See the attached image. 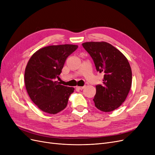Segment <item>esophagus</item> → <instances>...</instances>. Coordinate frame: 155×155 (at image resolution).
<instances>
[{"mask_svg": "<svg viewBox=\"0 0 155 155\" xmlns=\"http://www.w3.org/2000/svg\"><path fill=\"white\" fill-rule=\"evenodd\" d=\"M84 88H85V86H83V87H78V86H77L76 87V88L79 89V90H82V89H83Z\"/></svg>", "mask_w": 155, "mask_h": 155, "instance_id": "esophagus-1", "label": "esophagus"}]
</instances>
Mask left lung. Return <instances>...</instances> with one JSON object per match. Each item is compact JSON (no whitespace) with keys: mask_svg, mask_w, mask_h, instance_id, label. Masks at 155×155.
<instances>
[{"mask_svg":"<svg viewBox=\"0 0 155 155\" xmlns=\"http://www.w3.org/2000/svg\"><path fill=\"white\" fill-rule=\"evenodd\" d=\"M83 48L90 54L97 72L104 74L93 99L103 112L114 110L123 104L132 85V70L125 56L107 42H86Z\"/></svg>","mask_w":155,"mask_h":155,"instance_id":"1","label":"left lung"}]
</instances>
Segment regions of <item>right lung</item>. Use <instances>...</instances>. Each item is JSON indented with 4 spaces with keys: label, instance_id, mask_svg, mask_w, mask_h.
I'll return each mask as SVG.
<instances>
[{
    "label": "right lung",
    "instance_id": "add662e5",
    "mask_svg": "<svg viewBox=\"0 0 155 155\" xmlns=\"http://www.w3.org/2000/svg\"><path fill=\"white\" fill-rule=\"evenodd\" d=\"M78 47L74 45H51L31 55L25 69V83L28 94L37 107L46 113L55 114L65 109L74 88L55 81L65 61Z\"/></svg>",
    "mask_w": 155,
    "mask_h": 155
}]
</instances>
